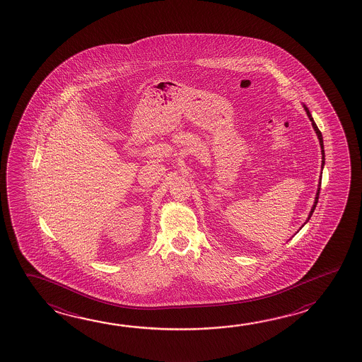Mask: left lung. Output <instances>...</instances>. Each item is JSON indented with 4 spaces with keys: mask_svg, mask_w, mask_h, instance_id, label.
Here are the masks:
<instances>
[{
    "mask_svg": "<svg viewBox=\"0 0 362 362\" xmlns=\"http://www.w3.org/2000/svg\"><path fill=\"white\" fill-rule=\"evenodd\" d=\"M303 108H305V111L308 113V116H309L310 121H311V124H313V127H314V130H315L316 135H317V139H319V143H320V148H322V168L325 165V153H324V143H322V135L320 130L317 129V126H316L315 121L313 119V116H311V113H310L309 108L306 107V105H303ZM320 180H322V176H320ZM320 186H322V182H319L317 185V191H316V197L315 202H314V205H313V208H311V211H310L309 217H308V221H309L311 216H313V213L315 211L316 204H317V199H319V194H320ZM308 221L305 222V223H308ZM303 223V224H305Z\"/></svg>",
    "mask_w": 362,
    "mask_h": 362,
    "instance_id": "1",
    "label": "left lung"
}]
</instances>
